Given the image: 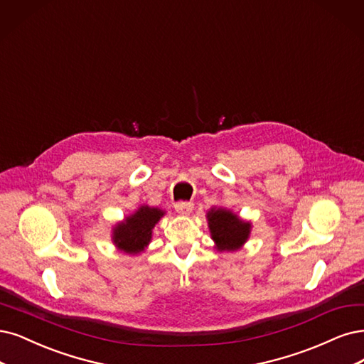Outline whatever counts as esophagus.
<instances>
[{"label":"esophagus","instance_id":"34e87169","mask_svg":"<svg viewBox=\"0 0 364 364\" xmlns=\"http://www.w3.org/2000/svg\"><path fill=\"white\" fill-rule=\"evenodd\" d=\"M175 210H177L178 214H181V216H189V214L192 213L193 210V204L192 203H177L175 204Z\"/></svg>","mask_w":364,"mask_h":364}]
</instances>
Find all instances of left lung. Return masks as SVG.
<instances>
[{
    "instance_id": "obj_1",
    "label": "left lung",
    "mask_w": 364,
    "mask_h": 364,
    "mask_svg": "<svg viewBox=\"0 0 364 364\" xmlns=\"http://www.w3.org/2000/svg\"><path fill=\"white\" fill-rule=\"evenodd\" d=\"M207 222L214 249L219 252L240 250L250 237L252 223L225 207H211L207 211Z\"/></svg>"
}]
</instances>
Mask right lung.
Listing matches in <instances>:
<instances>
[{"instance_id":"add662e5","label":"right lung","mask_w":364,"mask_h":364,"mask_svg":"<svg viewBox=\"0 0 364 364\" xmlns=\"http://www.w3.org/2000/svg\"><path fill=\"white\" fill-rule=\"evenodd\" d=\"M165 211L157 207L141 205L112 228V243L119 252L141 255L151 243L153 230Z\"/></svg>"}]
</instances>
